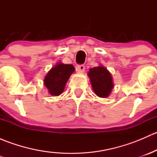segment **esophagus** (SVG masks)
I'll use <instances>...</instances> for the list:
<instances>
[{
	"mask_svg": "<svg viewBox=\"0 0 157 157\" xmlns=\"http://www.w3.org/2000/svg\"><path fill=\"white\" fill-rule=\"evenodd\" d=\"M77 70L79 72H83L85 71V66L83 64H80L77 67Z\"/></svg>",
	"mask_w": 157,
	"mask_h": 157,
	"instance_id": "1",
	"label": "esophagus"
}]
</instances>
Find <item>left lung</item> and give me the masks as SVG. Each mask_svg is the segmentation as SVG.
<instances>
[{"mask_svg":"<svg viewBox=\"0 0 157 157\" xmlns=\"http://www.w3.org/2000/svg\"><path fill=\"white\" fill-rule=\"evenodd\" d=\"M92 86L95 93L99 97H107L110 94L114 85L112 75L105 67L102 66L90 69L88 73Z\"/></svg>","mask_w":157,"mask_h":157,"instance_id":"8db88e82","label":"left lung"}]
</instances>
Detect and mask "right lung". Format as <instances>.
Segmentation results:
<instances>
[{
    "instance_id": "1",
    "label": "right lung",
    "mask_w": 157,
    "mask_h": 157,
    "mask_svg": "<svg viewBox=\"0 0 157 157\" xmlns=\"http://www.w3.org/2000/svg\"><path fill=\"white\" fill-rule=\"evenodd\" d=\"M74 71L72 64H58L52 67L45 76V86L52 96H59L64 91L66 83L70 76Z\"/></svg>"
}]
</instances>
